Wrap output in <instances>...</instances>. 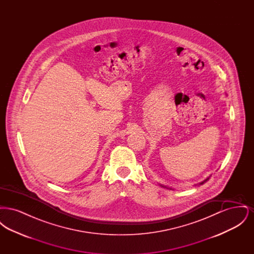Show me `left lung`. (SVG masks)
<instances>
[{
  "instance_id": "1",
  "label": "left lung",
  "mask_w": 254,
  "mask_h": 254,
  "mask_svg": "<svg viewBox=\"0 0 254 254\" xmlns=\"http://www.w3.org/2000/svg\"><path fill=\"white\" fill-rule=\"evenodd\" d=\"M209 177H210V176H209ZM209 177H207V178H206V179H205L204 181L201 182V183H200L199 185H203V184H205V182L207 181V180L209 179ZM162 187H164V188H167V187H165V186H162ZM168 189H169V188H168ZM170 190H171V189H170Z\"/></svg>"
}]
</instances>
